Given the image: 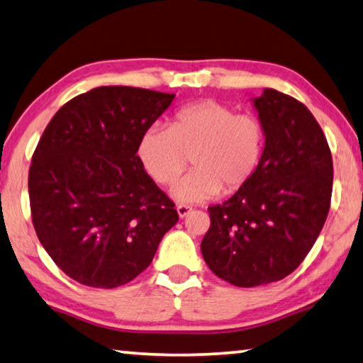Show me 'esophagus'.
Wrapping results in <instances>:
<instances>
[{
  "instance_id": "1",
  "label": "esophagus",
  "mask_w": 363,
  "mask_h": 363,
  "mask_svg": "<svg viewBox=\"0 0 363 363\" xmlns=\"http://www.w3.org/2000/svg\"><path fill=\"white\" fill-rule=\"evenodd\" d=\"M176 210H177V214H179V218L182 219V218H186L190 211H192V208L187 206V205H179L176 208Z\"/></svg>"
}]
</instances>
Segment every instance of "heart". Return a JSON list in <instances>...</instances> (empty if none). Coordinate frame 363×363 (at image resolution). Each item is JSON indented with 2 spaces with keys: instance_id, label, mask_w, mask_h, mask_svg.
<instances>
[{
  "instance_id": "1",
  "label": "heart",
  "mask_w": 363,
  "mask_h": 363,
  "mask_svg": "<svg viewBox=\"0 0 363 363\" xmlns=\"http://www.w3.org/2000/svg\"><path fill=\"white\" fill-rule=\"evenodd\" d=\"M266 134L261 121L216 101H201L177 110L168 130L150 126L143 133L138 155L160 186L177 181L171 195L181 203H201L220 190L233 194L247 186L259 168Z\"/></svg>"
}]
</instances>
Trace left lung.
<instances>
[{"mask_svg":"<svg viewBox=\"0 0 363 363\" xmlns=\"http://www.w3.org/2000/svg\"><path fill=\"white\" fill-rule=\"evenodd\" d=\"M266 134L261 164L247 186L208 208L201 255L214 274L242 288L290 275L327 220L333 160L304 104L266 88L251 99Z\"/></svg>","mask_w":363,"mask_h":363,"instance_id":"left-lung-1","label":"left lung"}]
</instances>
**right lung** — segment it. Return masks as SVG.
Segmentation results:
<instances>
[{"label":"right lung","mask_w":363,"mask_h":363,"mask_svg":"<svg viewBox=\"0 0 363 363\" xmlns=\"http://www.w3.org/2000/svg\"><path fill=\"white\" fill-rule=\"evenodd\" d=\"M174 97L99 86L60 107L43 133L28 173L33 225L48 255L78 284L131 281L179 219L138 155L143 133Z\"/></svg>","instance_id":"add662e5"}]
</instances>
